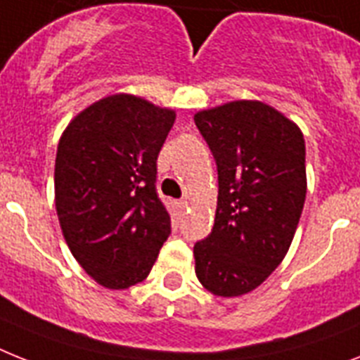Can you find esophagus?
I'll return each instance as SVG.
<instances>
[{"mask_svg": "<svg viewBox=\"0 0 360 360\" xmlns=\"http://www.w3.org/2000/svg\"><path fill=\"white\" fill-rule=\"evenodd\" d=\"M187 204H189V202H187L186 198H182V200H178V202H176V206L180 207V210H186V207H187Z\"/></svg>", "mask_w": 360, "mask_h": 360, "instance_id": "1", "label": "esophagus"}]
</instances>
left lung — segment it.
<instances>
[{"label":"left lung","instance_id":"1","mask_svg":"<svg viewBox=\"0 0 360 360\" xmlns=\"http://www.w3.org/2000/svg\"><path fill=\"white\" fill-rule=\"evenodd\" d=\"M219 173L215 224L198 240L204 289L233 298L254 290L289 252L304 210V134L261 101H231L195 114Z\"/></svg>","mask_w":360,"mask_h":360}]
</instances>
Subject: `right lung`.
Here are the masks:
<instances>
[{
  "label": "right lung",
  "instance_id": "1",
  "mask_svg": "<svg viewBox=\"0 0 360 360\" xmlns=\"http://www.w3.org/2000/svg\"><path fill=\"white\" fill-rule=\"evenodd\" d=\"M176 114L115 94L77 114L58 141L55 206L79 265L106 289L143 281L171 233L156 160Z\"/></svg>",
  "mask_w": 360,
  "mask_h": 360
}]
</instances>
